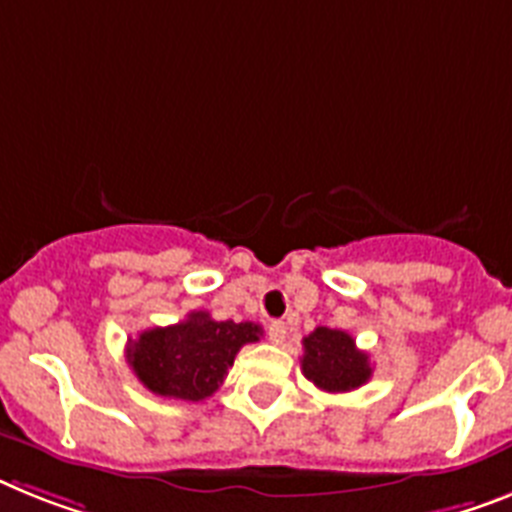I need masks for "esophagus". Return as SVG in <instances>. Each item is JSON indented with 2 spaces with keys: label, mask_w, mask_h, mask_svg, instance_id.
Returning a JSON list of instances; mask_svg holds the SVG:
<instances>
[{
  "label": "esophagus",
  "mask_w": 512,
  "mask_h": 512,
  "mask_svg": "<svg viewBox=\"0 0 512 512\" xmlns=\"http://www.w3.org/2000/svg\"><path fill=\"white\" fill-rule=\"evenodd\" d=\"M268 338L270 343H276V346H281L283 341H286V325H283L281 320H273L268 325Z\"/></svg>",
  "instance_id": "obj_1"
}]
</instances>
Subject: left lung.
I'll return each instance as SVG.
<instances>
[{"instance_id": "8db88e82", "label": "left lung", "mask_w": 512, "mask_h": 512, "mask_svg": "<svg viewBox=\"0 0 512 512\" xmlns=\"http://www.w3.org/2000/svg\"><path fill=\"white\" fill-rule=\"evenodd\" d=\"M302 343L304 377L325 393H349L372 377L369 356L356 349L346 330L315 328Z\"/></svg>"}]
</instances>
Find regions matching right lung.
Here are the masks:
<instances>
[{
	"label": "right lung",
	"mask_w": 512,
	"mask_h": 512,
	"mask_svg": "<svg viewBox=\"0 0 512 512\" xmlns=\"http://www.w3.org/2000/svg\"><path fill=\"white\" fill-rule=\"evenodd\" d=\"M260 336L263 328L255 322H218L208 312H190L187 320L150 328L127 343V362L150 393L205 401L221 388L244 343Z\"/></svg>",
	"instance_id": "add662e5"
}]
</instances>
